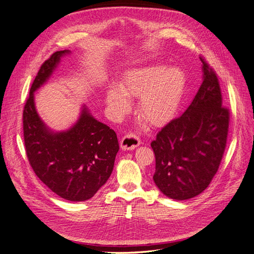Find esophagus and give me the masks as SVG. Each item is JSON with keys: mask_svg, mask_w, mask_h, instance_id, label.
Wrapping results in <instances>:
<instances>
[{"mask_svg": "<svg viewBox=\"0 0 254 254\" xmlns=\"http://www.w3.org/2000/svg\"><path fill=\"white\" fill-rule=\"evenodd\" d=\"M141 144V141L139 137L135 134L128 133L122 137L120 146L123 150H132L135 147H137Z\"/></svg>", "mask_w": 254, "mask_h": 254, "instance_id": "1", "label": "esophagus"}]
</instances>
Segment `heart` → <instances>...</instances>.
I'll list each match as a JSON object with an SVG mask.
<instances>
[{"instance_id": "obj_1", "label": "heart", "mask_w": 254, "mask_h": 254, "mask_svg": "<svg viewBox=\"0 0 254 254\" xmlns=\"http://www.w3.org/2000/svg\"><path fill=\"white\" fill-rule=\"evenodd\" d=\"M186 81V74L176 65L134 68L126 74L121 86L109 84L106 102L113 117L121 119L130 110V98L139 97L137 111L141 117L152 126H161L178 110Z\"/></svg>"}]
</instances>
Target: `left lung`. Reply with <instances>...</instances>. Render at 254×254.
Wrapping results in <instances>:
<instances>
[{"instance_id": "8db88e82", "label": "left lung", "mask_w": 254, "mask_h": 254, "mask_svg": "<svg viewBox=\"0 0 254 254\" xmlns=\"http://www.w3.org/2000/svg\"><path fill=\"white\" fill-rule=\"evenodd\" d=\"M202 63V83L181 117L165 125L151 142L156 156L153 182L175 200L201 194L216 174L226 148L229 111L221 107L217 76Z\"/></svg>"}]
</instances>
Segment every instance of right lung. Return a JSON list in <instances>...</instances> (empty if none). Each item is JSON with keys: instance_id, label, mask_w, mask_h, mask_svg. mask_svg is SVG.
Returning <instances> with one entry per match:
<instances>
[{"instance_id": "add662e5", "label": "right lung", "mask_w": 254, "mask_h": 254, "mask_svg": "<svg viewBox=\"0 0 254 254\" xmlns=\"http://www.w3.org/2000/svg\"><path fill=\"white\" fill-rule=\"evenodd\" d=\"M68 54L54 53L36 76L23 111L24 143L29 163L45 186L66 200L86 201L109 179L120 147L114 130L97 121L86 105L75 124L61 131L51 129L38 114L35 92Z\"/></svg>"}]
</instances>
